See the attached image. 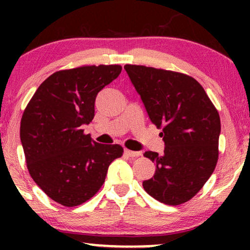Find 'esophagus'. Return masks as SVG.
I'll return each instance as SVG.
<instances>
[{
    "label": "esophagus",
    "mask_w": 250,
    "mask_h": 250,
    "mask_svg": "<svg viewBox=\"0 0 250 250\" xmlns=\"http://www.w3.org/2000/svg\"><path fill=\"white\" fill-rule=\"evenodd\" d=\"M125 155L128 156V157H139L141 156V152L140 151H132V150H128V149H125Z\"/></svg>",
    "instance_id": "esophagus-1"
}]
</instances>
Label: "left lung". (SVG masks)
<instances>
[{
  "instance_id": "obj_1",
  "label": "left lung",
  "mask_w": 250,
  "mask_h": 250,
  "mask_svg": "<svg viewBox=\"0 0 250 250\" xmlns=\"http://www.w3.org/2000/svg\"><path fill=\"white\" fill-rule=\"evenodd\" d=\"M148 116L165 142L163 155L146 151L156 172L142 186L166 205L190 200L207 182L218 158L220 116L203 86L188 75L126 64Z\"/></svg>"
}]
</instances>
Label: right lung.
I'll list each match as a JSON object with an SVG mask.
<instances>
[{"mask_svg":"<svg viewBox=\"0 0 250 250\" xmlns=\"http://www.w3.org/2000/svg\"><path fill=\"white\" fill-rule=\"evenodd\" d=\"M118 64L57 71L40 85L23 111L20 141L27 168L51 199L66 207L85 203L123 155L119 145H101L82 126L94 117L99 92L121 74Z\"/></svg>","mask_w":250,"mask_h":250,"instance_id":"right-lung-1","label":"right lung"}]
</instances>
